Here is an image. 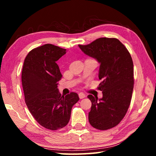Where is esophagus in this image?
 <instances>
[{"mask_svg":"<svg viewBox=\"0 0 156 156\" xmlns=\"http://www.w3.org/2000/svg\"><path fill=\"white\" fill-rule=\"evenodd\" d=\"M78 96H79V98H80V99L84 98L86 97V95L84 93H82V92H80V93L78 94Z\"/></svg>","mask_w":156,"mask_h":156,"instance_id":"esophagus-1","label":"esophagus"}]
</instances>
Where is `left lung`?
<instances>
[{
    "label": "left lung",
    "mask_w": 156,
    "mask_h": 156,
    "mask_svg": "<svg viewBox=\"0 0 156 156\" xmlns=\"http://www.w3.org/2000/svg\"><path fill=\"white\" fill-rule=\"evenodd\" d=\"M78 46L101 64L98 78L102 82L98 89L102 98L88 96L92 102L88 121L95 129L107 130L121 121L130 105L134 84L133 60L127 49L116 38L101 37Z\"/></svg>",
    "instance_id": "8db88e82"
}]
</instances>
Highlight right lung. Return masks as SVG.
<instances>
[{
    "mask_svg": "<svg viewBox=\"0 0 156 156\" xmlns=\"http://www.w3.org/2000/svg\"><path fill=\"white\" fill-rule=\"evenodd\" d=\"M66 53V49L45 44L29 51L23 66L25 103L36 121L49 130L67 125L72 108L79 101L76 92L64 97L58 89L62 75L56 62Z\"/></svg>",
    "mask_w": 156,
    "mask_h": 156,
    "instance_id": "right-lung-1",
    "label": "right lung"
}]
</instances>
